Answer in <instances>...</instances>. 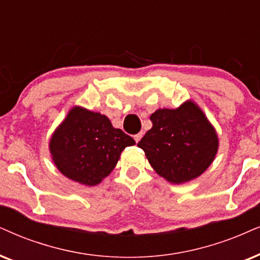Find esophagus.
<instances>
[{
  "label": "esophagus",
  "mask_w": 260,
  "mask_h": 260,
  "mask_svg": "<svg viewBox=\"0 0 260 260\" xmlns=\"http://www.w3.org/2000/svg\"><path fill=\"white\" fill-rule=\"evenodd\" d=\"M141 137H143V133H138V134H136V136H134V140H136V143H139Z\"/></svg>",
  "instance_id": "obj_1"
}]
</instances>
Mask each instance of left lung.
I'll return each instance as SVG.
<instances>
[{"label":"left lung","instance_id":"1","mask_svg":"<svg viewBox=\"0 0 260 260\" xmlns=\"http://www.w3.org/2000/svg\"><path fill=\"white\" fill-rule=\"evenodd\" d=\"M152 128L138 143L154 172L170 183L188 182L211 166L218 151L215 127L193 101L151 114Z\"/></svg>","mask_w":260,"mask_h":260}]
</instances>
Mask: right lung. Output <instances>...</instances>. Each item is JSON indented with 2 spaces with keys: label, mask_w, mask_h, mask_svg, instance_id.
<instances>
[{
  "label": "right lung",
  "mask_w": 260,
  "mask_h": 260,
  "mask_svg": "<svg viewBox=\"0 0 260 260\" xmlns=\"http://www.w3.org/2000/svg\"><path fill=\"white\" fill-rule=\"evenodd\" d=\"M133 138L114 128L106 115L75 106L58 124L49 141L51 159L72 181L96 186L119 162Z\"/></svg>",
  "instance_id": "add662e5"
}]
</instances>
